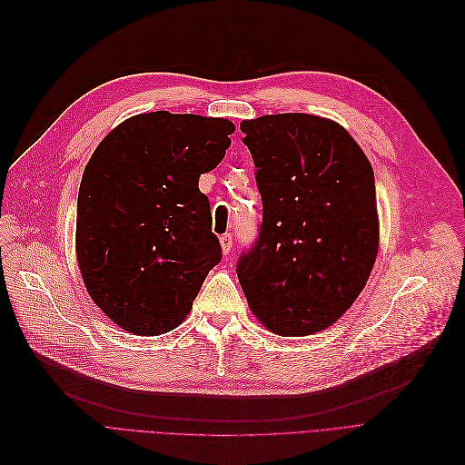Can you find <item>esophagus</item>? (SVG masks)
<instances>
[{"instance_id": "esophagus-1", "label": "esophagus", "mask_w": 465, "mask_h": 465, "mask_svg": "<svg viewBox=\"0 0 465 465\" xmlns=\"http://www.w3.org/2000/svg\"><path fill=\"white\" fill-rule=\"evenodd\" d=\"M219 242H221V250H223V253L225 255H229L231 253V250H232V234H223L219 238Z\"/></svg>"}]
</instances>
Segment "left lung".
I'll list each match as a JSON object with an SVG mask.
<instances>
[{"instance_id":"1","label":"left lung","mask_w":465,"mask_h":465,"mask_svg":"<svg viewBox=\"0 0 465 465\" xmlns=\"http://www.w3.org/2000/svg\"><path fill=\"white\" fill-rule=\"evenodd\" d=\"M255 163L262 221L236 272L259 322L283 337L333 325L365 287L379 252L374 173L348 132L316 115L240 124Z\"/></svg>"}]
</instances>
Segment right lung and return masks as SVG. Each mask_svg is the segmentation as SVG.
Returning a JSON list of instances; mask_svg holds the SVG:
<instances>
[{"mask_svg": "<svg viewBox=\"0 0 465 465\" xmlns=\"http://www.w3.org/2000/svg\"><path fill=\"white\" fill-rule=\"evenodd\" d=\"M227 119L153 112L100 142L77 196L75 250L88 295L128 333H168L221 261L201 173L231 145Z\"/></svg>", "mask_w": 465, "mask_h": 465, "instance_id": "1", "label": "right lung"}]
</instances>
